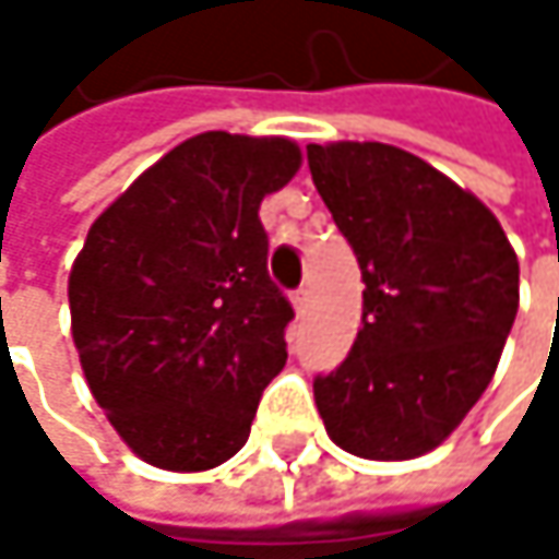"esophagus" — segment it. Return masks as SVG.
<instances>
[{
    "label": "esophagus",
    "mask_w": 559,
    "mask_h": 559,
    "mask_svg": "<svg viewBox=\"0 0 559 559\" xmlns=\"http://www.w3.org/2000/svg\"><path fill=\"white\" fill-rule=\"evenodd\" d=\"M290 304H294V310H297V313H304V310H307V304H310V287H300V290H294Z\"/></svg>",
    "instance_id": "34e87169"
}]
</instances>
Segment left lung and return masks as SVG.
<instances>
[{
	"mask_svg": "<svg viewBox=\"0 0 559 559\" xmlns=\"http://www.w3.org/2000/svg\"><path fill=\"white\" fill-rule=\"evenodd\" d=\"M307 165L362 269V326L313 382L330 440L362 460L437 450L489 389L518 313V255L496 213L382 142L307 145Z\"/></svg>",
	"mask_w": 559,
	"mask_h": 559,
	"instance_id": "1",
	"label": "left lung"
}]
</instances>
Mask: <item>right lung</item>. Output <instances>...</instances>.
Segmentation results:
<instances>
[{
  "instance_id": "obj_1",
  "label": "right lung",
  "mask_w": 559,
  "mask_h": 559,
  "mask_svg": "<svg viewBox=\"0 0 559 559\" xmlns=\"http://www.w3.org/2000/svg\"><path fill=\"white\" fill-rule=\"evenodd\" d=\"M300 168L281 135L203 132L142 170L73 259L70 333L126 447L168 473L233 460L294 317L259 206Z\"/></svg>"
}]
</instances>
